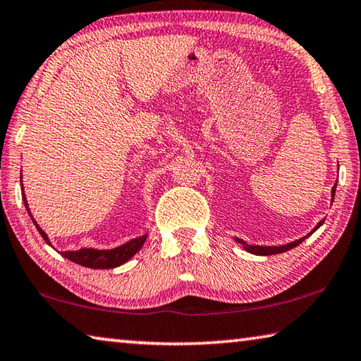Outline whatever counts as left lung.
Segmentation results:
<instances>
[{"instance_id": "left-lung-1", "label": "left lung", "mask_w": 361, "mask_h": 361, "mask_svg": "<svg viewBox=\"0 0 361 361\" xmlns=\"http://www.w3.org/2000/svg\"><path fill=\"white\" fill-rule=\"evenodd\" d=\"M334 192H336V184H334L333 190H331L333 200H334ZM333 200H331V201H333ZM324 222H325V219L320 220V222L317 224V226H315V228H314L311 233H314L315 230L320 228L322 224H324ZM307 236H309V235H307ZM305 239H306V236L298 239V241H293V243L286 244V245H250V244H247V243H244L243 239H239V238H236V241H238L239 244H243V247H244L245 250H247V252H250V254H254V255H274V254H282V252H287V250H290V249L296 247V245H300L302 241H305Z\"/></svg>"}]
</instances>
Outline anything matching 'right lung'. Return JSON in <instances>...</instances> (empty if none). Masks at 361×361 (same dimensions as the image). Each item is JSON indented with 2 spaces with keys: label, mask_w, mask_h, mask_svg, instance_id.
<instances>
[{
  "label": "right lung",
  "mask_w": 361,
  "mask_h": 361,
  "mask_svg": "<svg viewBox=\"0 0 361 361\" xmlns=\"http://www.w3.org/2000/svg\"><path fill=\"white\" fill-rule=\"evenodd\" d=\"M22 179V177H20ZM22 190H23V185H22ZM22 197H23V204L27 207V211L30 214L31 220H33L35 226L39 231V235L42 236L44 241H46L50 245V241L46 233L41 230V226L37 225L36 220L33 219L30 212V207H28V201L25 198V193L22 192ZM145 239H147V233L139 238L131 239V241L125 243L122 245H118L116 249H109V250H98V249H79V250H66V252H60V254L68 258V260H71L78 264H82V267L85 268H92V269H109V268H117L120 264H123L130 260V258L136 254V252L142 247V244L145 243Z\"/></svg>",
  "instance_id": "1"
}]
</instances>
